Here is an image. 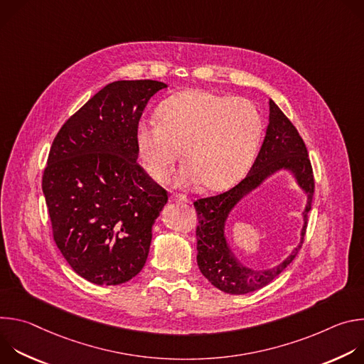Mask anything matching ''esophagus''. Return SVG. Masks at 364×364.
<instances>
[{
	"label": "esophagus",
	"instance_id": "1",
	"mask_svg": "<svg viewBox=\"0 0 364 364\" xmlns=\"http://www.w3.org/2000/svg\"><path fill=\"white\" fill-rule=\"evenodd\" d=\"M170 201H176V203H187L188 198L183 194H173L170 196Z\"/></svg>",
	"mask_w": 364,
	"mask_h": 364
}]
</instances>
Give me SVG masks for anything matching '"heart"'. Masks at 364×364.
Returning <instances> with one entry per match:
<instances>
[{"label": "heart", "instance_id": "1", "mask_svg": "<svg viewBox=\"0 0 364 364\" xmlns=\"http://www.w3.org/2000/svg\"><path fill=\"white\" fill-rule=\"evenodd\" d=\"M157 121L142 119L135 129L138 157L155 181H164L181 155L178 186L196 181L223 190L250 168L262 136V119L252 103L204 89H187L167 97Z\"/></svg>", "mask_w": 364, "mask_h": 364}]
</instances>
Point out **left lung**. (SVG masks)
<instances>
[{
    "label": "left lung",
    "mask_w": 364,
    "mask_h": 364,
    "mask_svg": "<svg viewBox=\"0 0 364 364\" xmlns=\"http://www.w3.org/2000/svg\"><path fill=\"white\" fill-rule=\"evenodd\" d=\"M289 171L300 188L307 194V204L303 213L304 225L301 239L296 248L277 267L255 270L243 266L228 247L225 239V222L235 204L249 192L278 171ZM314 196V176L306 146L292 122L269 99V124L264 144L247 176L233 188L213 197L194 201L198 218L197 236V265L200 272L212 285L226 294L243 295L261 289L272 282L296 256L302 246L306 218Z\"/></svg>",
    "instance_id": "left-lung-1"
}]
</instances>
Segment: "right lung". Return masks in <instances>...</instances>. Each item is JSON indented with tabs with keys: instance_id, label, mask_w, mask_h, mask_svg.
<instances>
[{
	"instance_id": "1",
	"label": "right lung",
	"mask_w": 364,
	"mask_h": 364,
	"mask_svg": "<svg viewBox=\"0 0 364 364\" xmlns=\"http://www.w3.org/2000/svg\"><path fill=\"white\" fill-rule=\"evenodd\" d=\"M157 80H118L72 115L51 144L43 193L55 242L72 269L96 285L141 272L167 191L136 163L135 129Z\"/></svg>"
}]
</instances>
